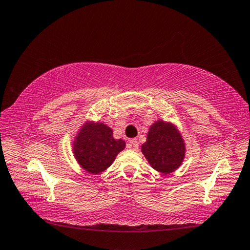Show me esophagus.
I'll return each mask as SVG.
<instances>
[{
	"instance_id": "34e87169",
	"label": "esophagus",
	"mask_w": 250,
	"mask_h": 250,
	"mask_svg": "<svg viewBox=\"0 0 250 250\" xmlns=\"http://www.w3.org/2000/svg\"><path fill=\"white\" fill-rule=\"evenodd\" d=\"M138 147H139V143H138L137 140L132 139V140L129 141V143H128V148L129 149H132V151H137Z\"/></svg>"
}]
</instances>
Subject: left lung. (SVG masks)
<instances>
[{"instance_id": "obj_1", "label": "left lung", "mask_w": 250, "mask_h": 250, "mask_svg": "<svg viewBox=\"0 0 250 250\" xmlns=\"http://www.w3.org/2000/svg\"><path fill=\"white\" fill-rule=\"evenodd\" d=\"M141 151L154 169L170 174L183 163L186 147L176 125L157 120L149 126L146 142L142 144Z\"/></svg>"}]
</instances>
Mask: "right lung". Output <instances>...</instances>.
I'll return each mask as SVG.
<instances>
[{
	"label": "right lung",
	"mask_w": 250,
	"mask_h": 250,
	"mask_svg": "<svg viewBox=\"0 0 250 250\" xmlns=\"http://www.w3.org/2000/svg\"><path fill=\"white\" fill-rule=\"evenodd\" d=\"M125 147V141L113 138L111 128L104 122L86 120L73 141L75 160L94 175L106 170Z\"/></svg>",
	"instance_id": "obj_1"
}]
</instances>
